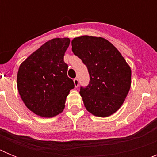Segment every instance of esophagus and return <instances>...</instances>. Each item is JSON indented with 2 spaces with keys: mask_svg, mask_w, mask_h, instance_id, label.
Returning <instances> with one entry per match:
<instances>
[{
  "mask_svg": "<svg viewBox=\"0 0 157 157\" xmlns=\"http://www.w3.org/2000/svg\"><path fill=\"white\" fill-rule=\"evenodd\" d=\"M74 84H75V86L76 88L78 86V79L77 78H74Z\"/></svg>",
  "mask_w": 157,
  "mask_h": 157,
  "instance_id": "esophagus-1",
  "label": "esophagus"
}]
</instances>
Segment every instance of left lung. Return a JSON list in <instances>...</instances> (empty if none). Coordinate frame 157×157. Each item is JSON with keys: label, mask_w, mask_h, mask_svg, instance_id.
<instances>
[{"label": "left lung", "mask_w": 157, "mask_h": 157, "mask_svg": "<svg viewBox=\"0 0 157 157\" xmlns=\"http://www.w3.org/2000/svg\"><path fill=\"white\" fill-rule=\"evenodd\" d=\"M72 52L82 60L90 83L81 87L86 109L95 116L108 117L119 110L131 85V69L117 48L101 37L84 35L71 41Z\"/></svg>", "instance_id": "8db88e82"}]
</instances>
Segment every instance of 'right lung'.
Instances as JSON below:
<instances>
[{
    "instance_id": "obj_1",
    "label": "right lung",
    "mask_w": 157,
    "mask_h": 157,
    "mask_svg": "<svg viewBox=\"0 0 157 157\" xmlns=\"http://www.w3.org/2000/svg\"><path fill=\"white\" fill-rule=\"evenodd\" d=\"M69 45L67 37L49 40L19 66L18 91L27 109L37 116L52 118L61 113L67 97L75 87L63 61Z\"/></svg>"
}]
</instances>
